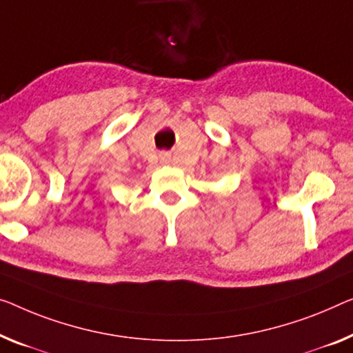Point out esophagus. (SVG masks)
Masks as SVG:
<instances>
[{"label": "esophagus", "mask_w": 353, "mask_h": 353, "mask_svg": "<svg viewBox=\"0 0 353 353\" xmlns=\"http://www.w3.org/2000/svg\"><path fill=\"white\" fill-rule=\"evenodd\" d=\"M160 161L163 163V165L170 163L171 161V154H170V152H161V154H160Z\"/></svg>", "instance_id": "esophagus-1"}]
</instances>
